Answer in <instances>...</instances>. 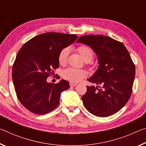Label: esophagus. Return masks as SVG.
Wrapping results in <instances>:
<instances>
[{"label": "esophagus", "instance_id": "esophagus-1", "mask_svg": "<svg viewBox=\"0 0 146 146\" xmlns=\"http://www.w3.org/2000/svg\"><path fill=\"white\" fill-rule=\"evenodd\" d=\"M69 85H70V86L71 87H74V86H76L77 85V83H75V82H69Z\"/></svg>", "mask_w": 146, "mask_h": 146}]
</instances>
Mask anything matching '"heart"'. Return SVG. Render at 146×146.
I'll return each mask as SVG.
<instances>
[{
  "instance_id": "heart-1",
  "label": "heart",
  "mask_w": 146,
  "mask_h": 146,
  "mask_svg": "<svg viewBox=\"0 0 146 146\" xmlns=\"http://www.w3.org/2000/svg\"><path fill=\"white\" fill-rule=\"evenodd\" d=\"M77 51L86 62L91 61L94 56L93 50L87 45H80L77 47ZM69 48H64L59 53L58 62L64 66L66 64L69 54ZM87 76V72L84 69L69 68L64 69L62 72V77L67 80L71 82H78Z\"/></svg>"
}]
</instances>
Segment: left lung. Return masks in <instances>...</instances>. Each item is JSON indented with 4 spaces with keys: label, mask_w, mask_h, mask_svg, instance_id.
<instances>
[{
    "label": "left lung",
    "mask_w": 146,
    "mask_h": 146,
    "mask_svg": "<svg viewBox=\"0 0 146 146\" xmlns=\"http://www.w3.org/2000/svg\"><path fill=\"white\" fill-rule=\"evenodd\" d=\"M78 43L90 46L98 54L99 68L89 82L98 87L86 86L82 99L86 109L96 116L107 117L121 109L133 92L135 65L120 41L102 35L80 36Z\"/></svg>",
    "instance_id": "1"
}]
</instances>
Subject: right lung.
Here are the masks:
<instances>
[{
	"label": "right lung",
	"mask_w": 146,
	"mask_h": 146,
	"mask_svg": "<svg viewBox=\"0 0 146 146\" xmlns=\"http://www.w3.org/2000/svg\"><path fill=\"white\" fill-rule=\"evenodd\" d=\"M77 38L75 34L47 32L34 37L18 52L13 64L12 79L20 103L34 114L51 112L60 103V97L69 88V82L48 83L47 78L59 68L58 55Z\"/></svg>",
	"instance_id": "right-lung-1"
}]
</instances>
